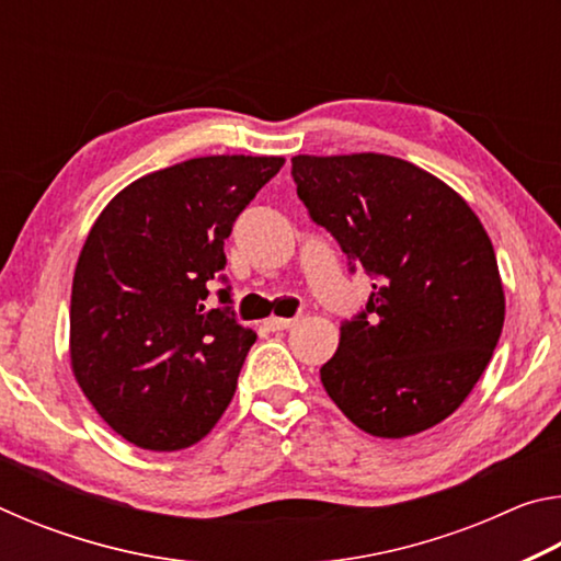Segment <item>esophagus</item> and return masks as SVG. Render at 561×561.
<instances>
[{
  "label": "esophagus",
  "mask_w": 561,
  "mask_h": 561,
  "mask_svg": "<svg viewBox=\"0 0 561 561\" xmlns=\"http://www.w3.org/2000/svg\"><path fill=\"white\" fill-rule=\"evenodd\" d=\"M264 324H267V329H270V331H287V329H291L294 324H297V319H282V317H270L267 321H264Z\"/></svg>",
  "instance_id": "obj_1"
}]
</instances>
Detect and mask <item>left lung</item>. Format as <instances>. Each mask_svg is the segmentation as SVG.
Instances as JSON below:
<instances>
[{
  "mask_svg": "<svg viewBox=\"0 0 561 561\" xmlns=\"http://www.w3.org/2000/svg\"><path fill=\"white\" fill-rule=\"evenodd\" d=\"M291 178L348 270L374 279L321 366L329 398L378 438L433 428L468 398L505 324L485 227L453 187L401 158L297 156Z\"/></svg>",
  "mask_w": 561,
  "mask_h": 561,
  "instance_id": "left-lung-1",
  "label": "left lung"
}]
</instances>
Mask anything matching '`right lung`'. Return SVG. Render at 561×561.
I'll use <instances>...</instances> for the list:
<instances>
[{"label":"right lung","mask_w":561,"mask_h":561,"mask_svg":"<svg viewBox=\"0 0 561 561\" xmlns=\"http://www.w3.org/2000/svg\"><path fill=\"white\" fill-rule=\"evenodd\" d=\"M284 158L210 156L138 178L83 244L71 287V368L121 438L146 450L203 440L257 341L234 319L225 240ZM226 287L206 301V282Z\"/></svg>","instance_id":"obj_1"}]
</instances>
